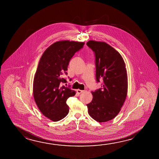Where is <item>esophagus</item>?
I'll return each instance as SVG.
<instances>
[{
  "mask_svg": "<svg viewBox=\"0 0 159 159\" xmlns=\"http://www.w3.org/2000/svg\"><path fill=\"white\" fill-rule=\"evenodd\" d=\"M84 92V91H83V90H80V89H78V90H77V92H78V93H79V94L82 93H83Z\"/></svg>",
  "mask_w": 159,
  "mask_h": 159,
  "instance_id": "1",
  "label": "esophagus"
}]
</instances>
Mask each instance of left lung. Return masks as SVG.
Returning a JSON list of instances; mask_svg holds the SVG:
<instances>
[{"instance_id":"left-lung-1","label":"left lung","mask_w":159,"mask_h":159,"mask_svg":"<svg viewBox=\"0 0 159 159\" xmlns=\"http://www.w3.org/2000/svg\"><path fill=\"white\" fill-rule=\"evenodd\" d=\"M87 45L94 52L96 81L102 82L101 88L92 92L88 111L97 122H107L117 116L126 98L125 63L120 53L105 42L92 40Z\"/></svg>"}]
</instances>
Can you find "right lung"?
<instances>
[{
	"instance_id": "add662e5",
	"label": "right lung",
	"mask_w": 159,
	"mask_h": 159,
	"mask_svg": "<svg viewBox=\"0 0 159 159\" xmlns=\"http://www.w3.org/2000/svg\"><path fill=\"white\" fill-rule=\"evenodd\" d=\"M84 42L62 41L46 50L39 60L33 81V96L39 110L45 117L57 122L68 113L66 101L76 94L63 78L67 75L69 62L75 53L83 48Z\"/></svg>"
}]
</instances>
